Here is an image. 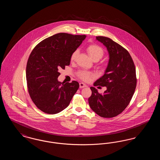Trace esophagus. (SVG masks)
Returning <instances> with one entry per match:
<instances>
[{"mask_svg": "<svg viewBox=\"0 0 160 160\" xmlns=\"http://www.w3.org/2000/svg\"><path fill=\"white\" fill-rule=\"evenodd\" d=\"M79 85H80V88H85V87L87 86H86L85 84L83 83H80Z\"/></svg>", "mask_w": 160, "mask_h": 160, "instance_id": "34e87169", "label": "esophagus"}]
</instances>
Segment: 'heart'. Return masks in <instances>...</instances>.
Segmentation results:
<instances>
[{
    "instance_id": "b5f03b06",
    "label": "heart",
    "mask_w": 160,
    "mask_h": 160,
    "mask_svg": "<svg viewBox=\"0 0 160 160\" xmlns=\"http://www.w3.org/2000/svg\"><path fill=\"white\" fill-rule=\"evenodd\" d=\"M86 51L90 57L93 61H98L101 59L104 54V51L102 47L97 44H90L86 47ZM78 53V50H74L71 55L70 61L71 62H74L76 60L77 56ZM77 76L85 82H88L91 80V78L93 76V74L88 71H80L77 72Z\"/></svg>"
}]
</instances>
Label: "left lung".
I'll list each match as a JSON object with an SVG mask.
<instances>
[{"instance_id":"obj_1","label":"left lung","mask_w":160,"mask_h":160,"mask_svg":"<svg viewBox=\"0 0 160 160\" xmlns=\"http://www.w3.org/2000/svg\"><path fill=\"white\" fill-rule=\"evenodd\" d=\"M97 39L107 47L109 61L104 74L94 86H106L103 94L91 87L88 101L92 110L102 118H113L121 113L128 106L137 84L136 68L129 52L122 46L105 37Z\"/></svg>"}]
</instances>
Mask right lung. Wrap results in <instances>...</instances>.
<instances>
[{"mask_svg":"<svg viewBox=\"0 0 160 160\" xmlns=\"http://www.w3.org/2000/svg\"><path fill=\"white\" fill-rule=\"evenodd\" d=\"M86 37L59 33L40 42L31 52L26 66L28 89L42 112L56 114L68 106L79 84L59 82V70L69 65L71 54Z\"/></svg>","mask_w":160,"mask_h":160,"instance_id":"add662e5","label":"right lung"}]
</instances>
